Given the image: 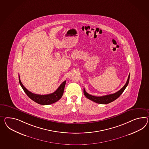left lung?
Here are the masks:
<instances>
[{
    "label": "left lung",
    "instance_id": "obj_1",
    "mask_svg": "<svg viewBox=\"0 0 149 149\" xmlns=\"http://www.w3.org/2000/svg\"><path fill=\"white\" fill-rule=\"evenodd\" d=\"M129 79H130V74H129V77H128V78H127V81H126V84L124 85V86L120 90H119L118 91L116 92L115 93L108 95L97 97V96H94V95H90V94H88L85 91V88H84V95L87 98L91 100L94 102H95V103L101 104H109V103L114 101L116 99H117L122 94L123 92L125 90V89L126 88L127 85L129 84Z\"/></svg>",
    "mask_w": 149,
    "mask_h": 149
}]
</instances>
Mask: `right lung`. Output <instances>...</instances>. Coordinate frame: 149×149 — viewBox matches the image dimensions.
Segmentation results:
<instances>
[{
    "label": "right lung",
    "instance_id": "1",
    "mask_svg": "<svg viewBox=\"0 0 149 149\" xmlns=\"http://www.w3.org/2000/svg\"><path fill=\"white\" fill-rule=\"evenodd\" d=\"M19 81L20 86H22V88H23V90L31 99H32L35 102L39 104L40 105H50L51 104L55 103L61 98L64 93V88H65L66 81L65 80L64 81H63L59 86V88L56 90V91L52 93L45 95L34 94L33 93H32L31 92L29 91L28 90H27L22 83L21 80L20 79L19 75Z\"/></svg>",
    "mask_w": 149,
    "mask_h": 149
}]
</instances>
